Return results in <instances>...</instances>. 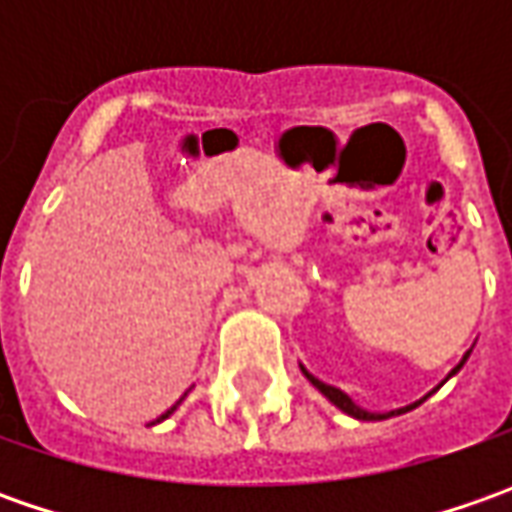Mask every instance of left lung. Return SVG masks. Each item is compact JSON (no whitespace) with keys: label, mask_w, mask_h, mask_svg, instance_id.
<instances>
[{"label":"left lung","mask_w":512,"mask_h":512,"mask_svg":"<svg viewBox=\"0 0 512 512\" xmlns=\"http://www.w3.org/2000/svg\"><path fill=\"white\" fill-rule=\"evenodd\" d=\"M467 356H470V350L464 353L462 362H459V364H456V367H453V370H450V376H456V373L462 370L464 362H467ZM302 373H305V376H307V382L313 384L316 390H322V393H325L327 399H330V402L336 404L339 410H344V413H347V416H353V419H362V422H373V419H390V416H399V413H407V410H413V407H419V404H422L424 399H427V396H424V399H419V402L407 404V407H402V410H390V413H367V410H362L359 404H353V399H350L347 393H342L339 387H330V384L319 382L316 376H310V373H307L305 367H302Z\"/></svg>","instance_id":"8db88e82"}]
</instances>
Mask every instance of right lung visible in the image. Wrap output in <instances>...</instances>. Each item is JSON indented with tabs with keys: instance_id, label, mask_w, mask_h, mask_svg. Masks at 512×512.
<instances>
[{
	"instance_id": "right-lung-1",
	"label": "right lung",
	"mask_w": 512,
	"mask_h": 512,
	"mask_svg": "<svg viewBox=\"0 0 512 512\" xmlns=\"http://www.w3.org/2000/svg\"><path fill=\"white\" fill-rule=\"evenodd\" d=\"M173 410H176V407H170V410H168V413H165V416H162V419H168V416H170V413H173Z\"/></svg>"
}]
</instances>
